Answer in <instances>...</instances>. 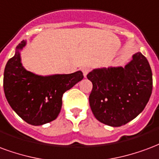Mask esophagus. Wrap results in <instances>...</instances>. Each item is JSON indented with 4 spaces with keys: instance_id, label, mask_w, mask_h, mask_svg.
I'll list each match as a JSON object with an SVG mask.
<instances>
[{
    "instance_id": "obj_1",
    "label": "esophagus",
    "mask_w": 159,
    "mask_h": 159,
    "mask_svg": "<svg viewBox=\"0 0 159 159\" xmlns=\"http://www.w3.org/2000/svg\"><path fill=\"white\" fill-rule=\"evenodd\" d=\"M82 72H83V75H84V77H86L88 75V73L90 72V68H87V67L82 68Z\"/></svg>"
}]
</instances>
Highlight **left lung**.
<instances>
[{
	"label": "left lung",
	"instance_id": "8db88e82",
	"mask_svg": "<svg viewBox=\"0 0 159 159\" xmlns=\"http://www.w3.org/2000/svg\"><path fill=\"white\" fill-rule=\"evenodd\" d=\"M93 84L89 97L95 118L113 127L125 125L143 111L152 91V74L140 52L125 67L95 68L87 75Z\"/></svg>",
	"mask_w": 159,
	"mask_h": 159
}]
</instances>
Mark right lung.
Masks as SVG:
<instances>
[{
	"mask_svg": "<svg viewBox=\"0 0 159 159\" xmlns=\"http://www.w3.org/2000/svg\"><path fill=\"white\" fill-rule=\"evenodd\" d=\"M23 40L4 70L3 88L8 103L15 113L30 125H42L53 121L62 108L63 93L83 80V73L38 75L26 70L21 62Z\"/></svg>",
	"mask_w": 159,
	"mask_h": 159,
	"instance_id": "1",
	"label": "right lung"
}]
</instances>
